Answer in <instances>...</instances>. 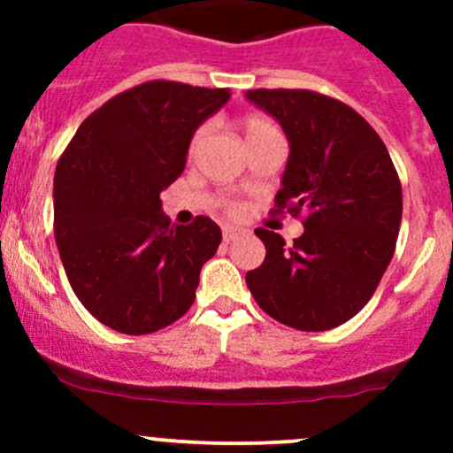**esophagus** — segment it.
<instances>
[{
    "mask_svg": "<svg viewBox=\"0 0 453 453\" xmlns=\"http://www.w3.org/2000/svg\"><path fill=\"white\" fill-rule=\"evenodd\" d=\"M239 234H243V230H239V227H234V226H226V227H223V241H226V243L234 241Z\"/></svg>",
    "mask_w": 453,
    "mask_h": 453,
    "instance_id": "34e87169",
    "label": "esophagus"
}]
</instances>
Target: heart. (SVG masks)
I'll list each match as a JSON object with an SVG mask.
<instances>
[{
	"label": "heart",
	"mask_w": 453,
	"mask_h": 453,
	"mask_svg": "<svg viewBox=\"0 0 453 453\" xmlns=\"http://www.w3.org/2000/svg\"><path fill=\"white\" fill-rule=\"evenodd\" d=\"M241 129H243L248 144H250V142H254V140L265 138V135H269V134H276V127H273L272 122L265 120V118H260V116L243 118V120H241ZM203 135H205V127H201V129L195 131L193 140H190V150L197 149L199 142L203 140Z\"/></svg>",
	"instance_id": "1"
}]
</instances>
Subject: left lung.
<instances>
[{"label":"left lung","instance_id":"obj_1","mask_svg":"<svg viewBox=\"0 0 453 453\" xmlns=\"http://www.w3.org/2000/svg\"><path fill=\"white\" fill-rule=\"evenodd\" d=\"M280 122L291 153L276 212H307L287 245L265 227L260 267L245 273L265 313L298 331H328L364 309L395 254L403 195L377 131L353 107L309 89H250Z\"/></svg>","mask_w":453,"mask_h":453}]
</instances>
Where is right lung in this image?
I'll return each instance as SVG.
<instances>
[{
    "label": "right lung",
    "mask_w": 453,
    "mask_h": 453,
    "mask_svg": "<svg viewBox=\"0 0 453 453\" xmlns=\"http://www.w3.org/2000/svg\"><path fill=\"white\" fill-rule=\"evenodd\" d=\"M230 89L149 81L85 118L54 173V236L76 298L104 326L146 335L190 309L221 243L208 217L171 226L159 193Z\"/></svg>",
    "instance_id": "add662e5"
}]
</instances>
